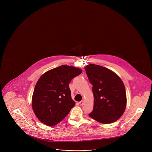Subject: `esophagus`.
I'll return each instance as SVG.
<instances>
[{"instance_id": "esophagus-1", "label": "esophagus", "mask_w": 152, "mask_h": 152, "mask_svg": "<svg viewBox=\"0 0 152 152\" xmlns=\"http://www.w3.org/2000/svg\"><path fill=\"white\" fill-rule=\"evenodd\" d=\"M80 105H83L84 104V101H81L79 102Z\"/></svg>"}]
</instances>
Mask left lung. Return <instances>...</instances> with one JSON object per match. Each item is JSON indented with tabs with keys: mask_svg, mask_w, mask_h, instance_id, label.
Returning a JSON list of instances; mask_svg holds the SVG:
<instances>
[{
	"mask_svg": "<svg viewBox=\"0 0 152 152\" xmlns=\"http://www.w3.org/2000/svg\"><path fill=\"white\" fill-rule=\"evenodd\" d=\"M92 84L94 109L89 117L102 124H110L123 115L126 95L122 80L114 72L100 65L89 64L85 67Z\"/></svg>",
	"mask_w": 152,
	"mask_h": 152,
	"instance_id": "left-lung-1",
	"label": "left lung"
}]
</instances>
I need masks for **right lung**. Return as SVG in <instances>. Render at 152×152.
Here are the masks:
<instances>
[{
	"label": "right lung",
	"instance_id": "right-lung-1",
	"mask_svg": "<svg viewBox=\"0 0 152 152\" xmlns=\"http://www.w3.org/2000/svg\"><path fill=\"white\" fill-rule=\"evenodd\" d=\"M82 72L81 69L63 65L42 75L35 87L32 106L37 118L48 126L63 120L75 105L69 88L70 81Z\"/></svg>",
	"mask_w": 152,
	"mask_h": 152
}]
</instances>
